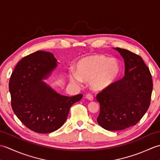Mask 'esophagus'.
<instances>
[{"label":"esophagus","instance_id":"obj_1","mask_svg":"<svg viewBox=\"0 0 160 160\" xmlns=\"http://www.w3.org/2000/svg\"><path fill=\"white\" fill-rule=\"evenodd\" d=\"M85 98H87V100H89L90 101L93 100V96H92V95H91V94H87V96H85Z\"/></svg>","mask_w":160,"mask_h":160}]
</instances>
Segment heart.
<instances>
[{"mask_svg":"<svg viewBox=\"0 0 160 160\" xmlns=\"http://www.w3.org/2000/svg\"><path fill=\"white\" fill-rule=\"evenodd\" d=\"M120 73V65L116 58L93 54L78 61L76 73H71L69 79L71 82L78 85H80L82 81L90 82L91 89L100 91L113 85Z\"/></svg>","mask_w":160,"mask_h":160,"instance_id":"1","label":"heart"}]
</instances>
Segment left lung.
Here are the masks:
<instances>
[{"label": "left lung", "mask_w": 160, "mask_h": 160, "mask_svg": "<svg viewBox=\"0 0 160 160\" xmlns=\"http://www.w3.org/2000/svg\"><path fill=\"white\" fill-rule=\"evenodd\" d=\"M124 59V76L97 95L100 105L97 119L108 131H120L135 126L151 104L152 81L142 58L130 51L113 48Z\"/></svg>", "instance_id": "left-lung-1"}]
</instances>
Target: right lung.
I'll return each instance as SVG.
<instances>
[{"mask_svg": "<svg viewBox=\"0 0 160 160\" xmlns=\"http://www.w3.org/2000/svg\"><path fill=\"white\" fill-rule=\"evenodd\" d=\"M58 64L53 53L37 51L19 61L10 78L13 112L26 127L38 133L62 127L71 107L82 98V94L62 96L45 82Z\"/></svg>", "mask_w": 160, "mask_h": 160, "instance_id": "add662e5", "label": "right lung"}]
</instances>
